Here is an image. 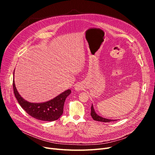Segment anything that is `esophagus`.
<instances>
[{"label": "esophagus", "mask_w": 155, "mask_h": 155, "mask_svg": "<svg viewBox=\"0 0 155 155\" xmlns=\"http://www.w3.org/2000/svg\"><path fill=\"white\" fill-rule=\"evenodd\" d=\"M83 89V86L82 84L81 83H79L78 84H76V86H75V90L76 91H81Z\"/></svg>", "instance_id": "34e87169"}]
</instances>
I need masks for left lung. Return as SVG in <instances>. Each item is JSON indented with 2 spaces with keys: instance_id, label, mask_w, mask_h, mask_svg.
<instances>
[{
  "instance_id": "obj_1",
  "label": "left lung",
  "mask_w": 155,
  "mask_h": 155,
  "mask_svg": "<svg viewBox=\"0 0 155 155\" xmlns=\"http://www.w3.org/2000/svg\"><path fill=\"white\" fill-rule=\"evenodd\" d=\"M91 115L92 116V118H93L94 120L96 121H102V122H110V121H116L117 120H110V119H107V118H103V117L99 116L98 114H96V112H95L94 109L93 105H92L91 106Z\"/></svg>"
}]
</instances>
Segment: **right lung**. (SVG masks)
I'll return each instance as SVG.
<instances>
[{"mask_svg": "<svg viewBox=\"0 0 155 155\" xmlns=\"http://www.w3.org/2000/svg\"><path fill=\"white\" fill-rule=\"evenodd\" d=\"M13 87L14 94L22 109L33 118L46 121H55L60 118V116L63 113L65 100L71 93V91L68 89L54 97V99L48 101L43 103L29 102L25 100L18 94L14 81V72Z\"/></svg>", "mask_w": 155, "mask_h": 155, "instance_id": "add662e5", "label": "right lung"}]
</instances>
